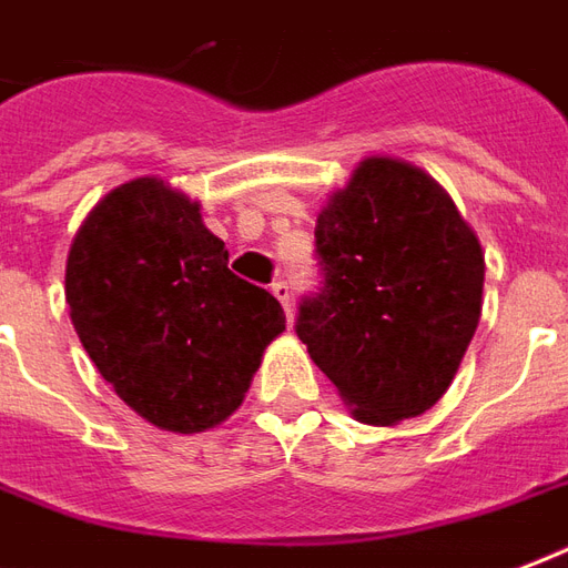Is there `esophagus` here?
Listing matches in <instances>:
<instances>
[{
	"label": "esophagus",
	"instance_id": "obj_1",
	"mask_svg": "<svg viewBox=\"0 0 568 568\" xmlns=\"http://www.w3.org/2000/svg\"><path fill=\"white\" fill-rule=\"evenodd\" d=\"M271 294H274L276 301L283 303L285 318L292 322V288H288V283H274L271 285Z\"/></svg>",
	"mask_w": 568,
	"mask_h": 568
}]
</instances>
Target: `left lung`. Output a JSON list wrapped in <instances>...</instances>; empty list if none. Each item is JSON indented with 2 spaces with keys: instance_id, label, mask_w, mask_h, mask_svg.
Masks as SVG:
<instances>
[{
  "instance_id": "8db88e82",
  "label": "left lung",
  "mask_w": 568,
  "mask_h": 568,
  "mask_svg": "<svg viewBox=\"0 0 568 568\" xmlns=\"http://www.w3.org/2000/svg\"><path fill=\"white\" fill-rule=\"evenodd\" d=\"M322 283L294 331L354 417L393 426L447 393L483 310L486 262L453 199L405 160L366 158L315 223Z\"/></svg>"
}]
</instances>
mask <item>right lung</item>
I'll use <instances>...</instances> for the list:
<instances>
[{"label":"right lung","instance_id":"add662e5","mask_svg":"<svg viewBox=\"0 0 568 568\" xmlns=\"http://www.w3.org/2000/svg\"><path fill=\"white\" fill-rule=\"evenodd\" d=\"M82 348L140 417L205 432L244 402L285 331L274 294L229 271L196 202L158 179L115 187L85 216L64 271Z\"/></svg>","mask_w":568,"mask_h":568}]
</instances>
